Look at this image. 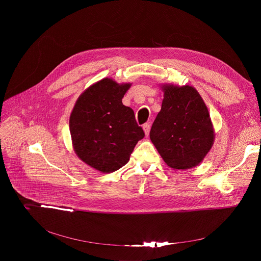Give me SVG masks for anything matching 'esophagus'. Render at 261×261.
Segmentation results:
<instances>
[{
  "label": "esophagus",
  "instance_id": "1",
  "mask_svg": "<svg viewBox=\"0 0 261 261\" xmlns=\"http://www.w3.org/2000/svg\"><path fill=\"white\" fill-rule=\"evenodd\" d=\"M142 128H143V131H144V133H145V135L147 136L148 135V133H150V129H151V125L148 124V123H145V124H143V126H142Z\"/></svg>",
  "mask_w": 261,
  "mask_h": 261
}]
</instances>
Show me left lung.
Returning <instances> with one entry per match:
<instances>
[{"label": "left lung", "mask_w": 261, "mask_h": 261, "mask_svg": "<svg viewBox=\"0 0 261 261\" xmlns=\"http://www.w3.org/2000/svg\"><path fill=\"white\" fill-rule=\"evenodd\" d=\"M162 88L164 99L150 138L169 167H194L203 160L214 142L208 110L192 87L168 85Z\"/></svg>", "instance_id": "8db88e82"}]
</instances>
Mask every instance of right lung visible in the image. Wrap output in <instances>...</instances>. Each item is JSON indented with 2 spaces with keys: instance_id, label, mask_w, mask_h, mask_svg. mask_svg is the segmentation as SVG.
<instances>
[{
  "instance_id": "1",
  "label": "right lung",
  "mask_w": 261,
  "mask_h": 261,
  "mask_svg": "<svg viewBox=\"0 0 261 261\" xmlns=\"http://www.w3.org/2000/svg\"><path fill=\"white\" fill-rule=\"evenodd\" d=\"M130 86L104 79L80 96L71 113L69 127L74 151L101 172L123 167L137 141L144 137L133 109L122 102Z\"/></svg>"
}]
</instances>
